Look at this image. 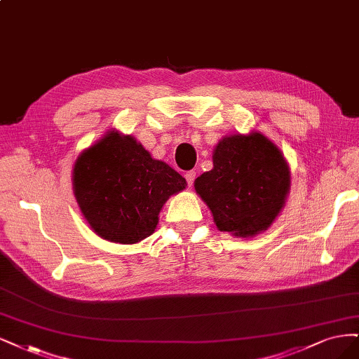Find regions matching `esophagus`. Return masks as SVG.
<instances>
[{"instance_id": "1", "label": "esophagus", "mask_w": 359, "mask_h": 359, "mask_svg": "<svg viewBox=\"0 0 359 359\" xmlns=\"http://www.w3.org/2000/svg\"><path fill=\"white\" fill-rule=\"evenodd\" d=\"M184 177H187V182H188V184L191 187V184H192L194 180H195V177H196V172H195V171H188L187 175H184Z\"/></svg>"}]
</instances>
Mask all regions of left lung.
I'll return each instance as SVG.
<instances>
[{
  "label": "left lung",
  "mask_w": 359,
  "mask_h": 359,
  "mask_svg": "<svg viewBox=\"0 0 359 359\" xmlns=\"http://www.w3.org/2000/svg\"><path fill=\"white\" fill-rule=\"evenodd\" d=\"M194 187L219 231L246 238L267 229L280 213L291 171L279 147L252 131L224 137L215 147L213 168Z\"/></svg>",
  "instance_id": "obj_1"
}]
</instances>
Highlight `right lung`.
I'll return each mask as SVG.
<instances>
[{"label":"right lung","mask_w":359,"mask_h":359,"mask_svg":"<svg viewBox=\"0 0 359 359\" xmlns=\"http://www.w3.org/2000/svg\"><path fill=\"white\" fill-rule=\"evenodd\" d=\"M184 180L154 159L131 135L109 131L79 155L73 189L86 222L97 236L134 245L154 234L158 215Z\"/></svg>","instance_id":"obj_1"}]
</instances>
